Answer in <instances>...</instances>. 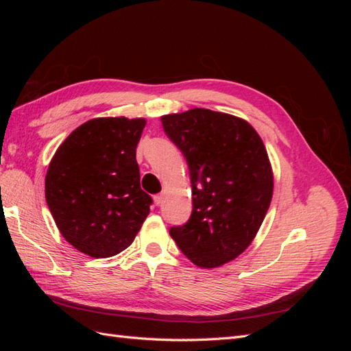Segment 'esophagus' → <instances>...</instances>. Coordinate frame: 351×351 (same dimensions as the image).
I'll list each match as a JSON object with an SVG mask.
<instances>
[{"instance_id": "34e87169", "label": "esophagus", "mask_w": 351, "mask_h": 351, "mask_svg": "<svg viewBox=\"0 0 351 351\" xmlns=\"http://www.w3.org/2000/svg\"><path fill=\"white\" fill-rule=\"evenodd\" d=\"M154 202H155V205H156V206L162 205V202H164V195H155V196H154Z\"/></svg>"}]
</instances>
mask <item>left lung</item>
<instances>
[{
	"mask_svg": "<svg viewBox=\"0 0 351 351\" xmlns=\"http://www.w3.org/2000/svg\"><path fill=\"white\" fill-rule=\"evenodd\" d=\"M183 152L193 210L169 236L199 268H217L246 250L271 205L274 174L258 132L236 115L206 108L162 115Z\"/></svg>",
	"mask_w": 351,
	"mask_h": 351,
	"instance_id": "1",
	"label": "left lung"
}]
</instances>
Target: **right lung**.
Here are the masks:
<instances>
[{
	"label": "right lung",
	"instance_id": "1",
	"mask_svg": "<svg viewBox=\"0 0 351 351\" xmlns=\"http://www.w3.org/2000/svg\"><path fill=\"white\" fill-rule=\"evenodd\" d=\"M145 119L101 117L60 145L45 177L52 218L73 247L110 258L133 243L152 197L141 189L136 147Z\"/></svg>",
	"mask_w": 351,
	"mask_h": 351
}]
</instances>
